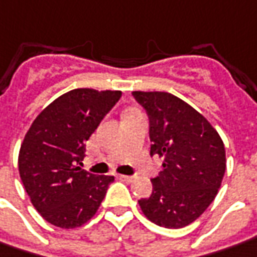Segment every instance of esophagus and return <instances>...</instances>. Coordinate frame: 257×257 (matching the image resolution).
Listing matches in <instances>:
<instances>
[{
  "mask_svg": "<svg viewBox=\"0 0 257 257\" xmlns=\"http://www.w3.org/2000/svg\"><path fill=\"white\" fill-rule=\"evenodd\" d=\"M118 179L122 180V181H126V183H129V181L132 180V177H131V176H125V174H119V176H118Z\"/></svg>",
  "mask_w": 257,
  "mask_h": 257,
  "instance_id": "obj_1",
  "label": "esophagus"
}]
</instances>
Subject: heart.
Masks as SVG:
<instances>
[{"mask_svg":"<svg viewBox=\"0 0 257 257\" xmlns=\"http://www.w3.org/2000/svg\"><path fill=\"white\" fill-rule=\"evenodd\" d=\"M129 112H134V109H131V111H129Z\"/></svg>","mask_w":257,"mask_h":257,"instance_id":"heart-1","label":"heart"}]
</instances>
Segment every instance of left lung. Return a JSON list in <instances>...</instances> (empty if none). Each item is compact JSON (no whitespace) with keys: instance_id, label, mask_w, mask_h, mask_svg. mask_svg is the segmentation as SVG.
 <instances>
[{"instance_id":"obj_1","label":"left lung","mask_w":257,"mask_h":257,"mask_svg":"<svg viewBox=\"0 0 257 257\" xmlns=\"http://www.w3.org/2000/svg\"><path fill=\"white\" fill-rule=\"evenodd\" d=\"M149 118L151 156L163 158L145 216L159 226L183 228L214 201L226 169L221 136L198 111L170 92L134 91Z\"/></svg>"}]
</instances>
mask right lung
<instances>
[{"label": "right lung", "instance_id": "right-lung-1", "mask_svg": "<svg viewBox=\"0 0 257 257\" xmlns=\"http://www.w3.org/2000/svg\"><path fill=\"white\" fill-rule=\"evenodd\" d=\"M121 91L76 88L49 104L21 145L19 176L36 211L55 226L77 228L101 205L114 176L83 170L85 142Z\"/></svg>", "mask_w": 257, "mask_h": 257}]
</instances>
